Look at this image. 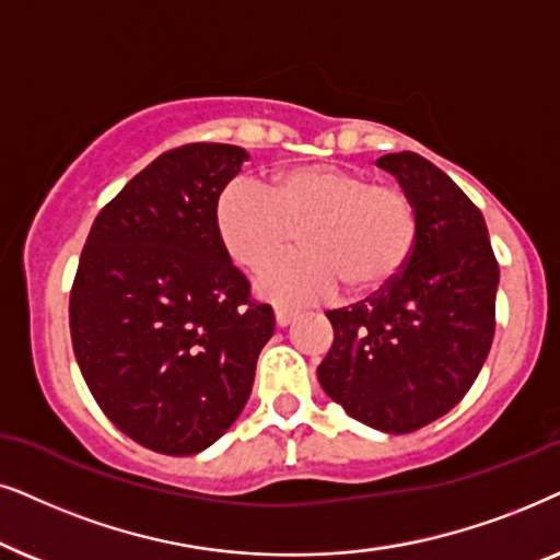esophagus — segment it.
<instances>
[{
    "label": "esophagus",
    "mask_w": 560,
    "mask_h": 560,
    "mask_svg": "<svg viewBox=\"0 0 560 560\" xmlns=\"http://www.w3.org/2000/svg\"><path fill=\"white\" fill-rule=\"evenodd\" d=\"M273 315H276V325H279V327H287V325H292V323H294L296 312H294V310H289V307H284V304H279V307H273Z\"/></svg>",
    "instance_id": "obj_1"
}]
</instances>
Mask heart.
<instances>
[{"label": "heart", "instance_id": "heart-1", "mask_svg": "<svg viewBox=\"0 0 560 560\" xmlns=\"http://www.w3.org/2000/svg\"><path fill=\"white\" fill-rule=\"evenodd\" d=\"M218 228L230 258L245 268H264L302 233L304 250L258 279L260 294L284 304L327 300L340 284L376 292L397 279L417 241L405 191L327 163L281 171L271 189L235 178L218 202Z\"/></svg>", "mask_w": 560, "mask_h": 560}]
</instances>
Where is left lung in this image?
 <instances>
[{"label":"left lung","mask_w":560,"mask_h":560,"mask_svg":"<svg viewBox=\"0 0 560 560\" xmlns=\"http://www.w3.org/2000/svg\"><path fill=\"white\" fill-rule=\"evenodd\" d=\"M415 205L417 241L382 292L330 310L335 340L317 378L353 420L392 435L420 430L464 399L494 338L499 266L483 214L422 155H382Z\"/></svg>","instance_id":"1"}]
</instances>
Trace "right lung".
<instances>
[{
  "mask_svg": "<svg viewBox=\"0 0 560 560\" xmlns=\"http://www.w3.org/2000/svg\"><path fill=\"white\" fill-rule=\"evenodd\" d=\"M248 153L191 143L159 155L96 214L69 323L89 392L125 435L166 456L222 438L250 397L273 310L225 250L218 199Z\"/></svg>",
  "mask_w": 560,
  "mask_h": 560,
  "instance_id": "add662e5",
  "label": "right lung"
}]
</instances>
